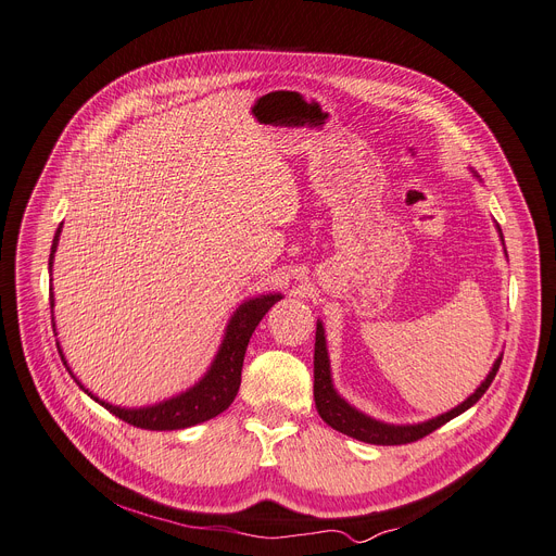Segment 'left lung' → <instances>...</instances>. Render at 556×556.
Listing matches in <instances>:
<instances>
[{"mask_svg": "<svg viewBox=\"0 0 556 556\" xmlns=\"http://www.w3.org/2000/svg\"><path fill=\"white\" fill-rule=\"evenodd\" d=\"M500 229V227H497ZM502 233V231H500ZM502 364V356H497V361L493 364L489 377L481 381L479 389L458 406H454L452 412L431 418L427 422H418V425H386L379 422L366 414H361L358 408H354L352 404H348L341 395L336 393L333 381H331V370H329V354H327V341H325V329L323 323L318 320L316 327V354H313V397H316V408L320 418L333 427L336 431L348 433V437L364 441L370 445H404V443H414L420 441L427 433L437 431L439 427H443L445 422H450L452 418H456L458 414L468 412V408L479 402V397L489 391L491 381L495 379L497 370Z\"/></svg>", "mask_w": 556, "mask_h": 556, "instance_id": "obj_1", "label": "left lung"}]
</instances>
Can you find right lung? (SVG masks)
I'll return each instance as SVG.
<instances>
[{"label":"right lung","instance_id":"obj_1","mask_svg":"<svg viewBox=\"0 0 556 556\" xmlns=\"http://www.w3.org/2000/svg\"><path fill=\"white\" fill-rule=\"evenodd\" d=\"M61 227L56 229L54 243H52L50 273H52V263H54V252H56V245H59ZM279 300H281L279 293H268V295H258V298H252V300L240 304L231 316L227 329H225V338L220 343V350H218V354H215L213 364L206 370V375L195 386H190L188 391H184V393H179L170 400L152 404V406L123 408V406H115V404H109L100 397H94L67 368L59 343H56V348H59V354L63 358L65 368L79 383V389H84V393H88L94 402H100L106 408V412H111L115 418L125 420L134 427H140V429H150V431L186 429V427H192V425H200L204 420H211L218 414H223L225 408H229V404L233 402V397L238 393L240 370H243V358H245V350H248L250 338H252L256 325L263 320L265 313H268V308ZM50 306L54 308V295L52 293H50ZM52 327L56 329L54 316H52Z\"/></svg>","mask_w":556,"mask_h":556}]
</instances>
